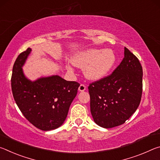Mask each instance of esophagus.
I'll return each mask as SVG.
<instances>
[{
    "instance_id": "obj_1",
    "label": "esophagus",
    "mask_w": 160,
    "mask_h": 160,
    "mask_svg": "<svg viewBox=\"0 0 160 160\" xmlns=\"http://www.w3.org/2000/svg\"><path fill=\"white\" fill-rule=\"evenodd\" d=\"M86 90V86L84 85V84H81L79 86V88H78V90L80 92H83Z\"/></svg>"
}]
</instances>
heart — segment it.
<instances>
[{"label": "heart", "mask_w": 160, "mask_h": 160, "mask_svg": "<svg viewBox=\"0 0 160 160\" xmlns=\"http://www.w3.org/2000/svg\"><path fill=\"white\" fill-rule=\"evenodd\" d=\"M72 62L75 66L85 67L86 78L97 80L104 78L114 67L116 56L112 49L92 48L77 54Z\"/></svg>", "instance_id": "obj_1"}]
</instances>
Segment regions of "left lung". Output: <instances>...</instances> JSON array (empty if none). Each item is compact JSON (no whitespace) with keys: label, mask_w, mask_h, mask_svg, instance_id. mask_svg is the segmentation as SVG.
Here are the masks:
<instances>
[{"label":"left lung","mask_w":160,"mask_h":160,"mask_svg":"<svg viewBox=\"0 0 160 160\" xmlns=\"http://www.w3.org/2000/svg\"><path fill=\"white\" fill-rule=\"evenodd\" d=\"M112 74L90 83V111L97 125L105 128L120 126L138 107L142 92V68L128 48Z\"/></svg>","instance_id":"obj_1"}]
</instances>
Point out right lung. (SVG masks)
<instances>
[{"mask_svg":"<svg viewBox=\"0 0 160 160\" xmlns=\"http://www.w3.org/2000/svg\"><path fill=\"white\" fill-rule=\"evenodd\" d=\"M31 52L28 48L18 56L12 68L13 97L24 116L42 131H50L63 123L80 84L66 81L58 75L27 79L22 67Z\"/></svg>","mask_w":160,"mask_h":160,"instance_id":"obj_1","label":"right lung"}]
</instances>
